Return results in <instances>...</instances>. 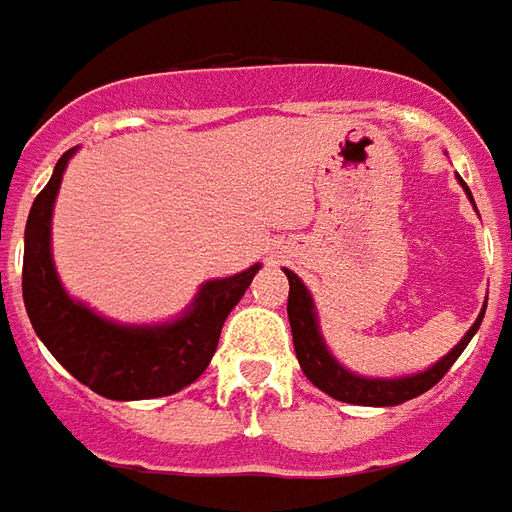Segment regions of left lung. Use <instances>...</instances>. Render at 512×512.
I'll return each mask as SVG.
<instances>
[{
  "mask_svg": "<svg viewBox=\"0 0 512 512\" xmlns=\"http://www.w3.org/2000/svg\"><path fill=\"white\" fill-rule=\"evenodd\" d=\"M461 186L469 194V200H472V191H469V186L463 180ZM285 277L290 282L288 321L290 332H293V348H296V359H299L304 376L310 378L312 384L318 386L321 392H326L329 397L343 400V403H354V406H397V403H406L411 397L428 392L430 386L439 384L441 376L452 367V362L463 354V348L477 334L485 315L483 307V312L477 315V321L472 323V329L463 334L461 343L455 345L447 356H441L439 362L430 365L428 370H419V373H411V376L397 378L359 376L354 370L340 365L332 356V351H329V345H326L321 334V323H318V310H315V301H312L307 285L290 268H285Z\"/></svg>",
  "mask_w": 512,
  "mask_h": 512,
  "instance_id": "obj_1",
  "label": "left lung"
}]
</instances>
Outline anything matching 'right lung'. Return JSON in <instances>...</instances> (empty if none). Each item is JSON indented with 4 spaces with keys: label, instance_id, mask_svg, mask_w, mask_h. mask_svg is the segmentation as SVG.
Instances as JSON below:
<instances>
[{
    "label": "right lung",
    "instance_id": "right-lung-1",
    "mask_svg": "<svg viewBox=\"0 0 512 512\" xmlns=\"http://www.w3.org/2000/svg\"><path fill=\"white\" fill-rule=\"evenodd\" d=\"M76 153H62L40 191L24 230V307L32 329L73 378L109 400H153L172 395L211 365L227 315L241 301L260 263L241 274L202 282L197 296L167 323L109 321L62 288L51 255V213L62 175Z\"/></svg>",
    "mask_w": 512,
    "mask_h": 512
}]
</instances>
